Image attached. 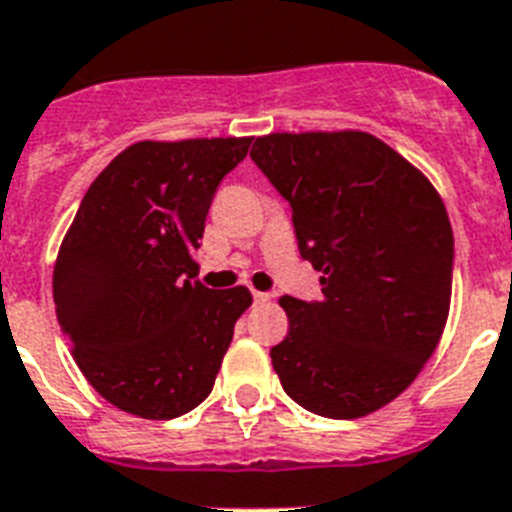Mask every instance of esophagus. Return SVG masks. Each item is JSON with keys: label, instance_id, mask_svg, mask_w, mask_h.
I'll list each match as a JSON object with an SVG mask.
<instances>
[{"label": "esophagus", "instance_id": "1", "mask_svg": "<svg viewBox=\"0 0 512 512\" xmlns=\"http://www.w3.org/2000/svg\"><path fill=\"white\" fill-rule=\"evenodd\" d=\"M270 299V294H265V291H255V302L257 304H265Z\"/></svg>", "mask_w": 512, "mask_h": 512}]
</instances>
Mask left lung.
<instances>
[{
  "mask_svg": "<svg viewBox=\"0 0 512 512\" xmlns=\"http://www.w3.org/2000/svg\"><path fill=\"white\" fill-rule=\"evenodd\" d=\"M252 161L294 210L322 299L281 296L289 333L270 349L283 390L312 414L388 406L435 354L450 312L453 229L435 184L362 130L270 132Z\"/></svg>",
  "mask_w": 512,
  "mask_h": 512,
  "instance_id": "left-lung-1",
  "label": "left lung"
}]
</instances>
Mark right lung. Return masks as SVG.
Masks as SVG:
<instances>
[{"mask_svg": "<svg viewBox=\"0 0 512 512\" xmlns=\"http://www.w3.org/2000/svg\"><path fill=\"white\" fill-rule=\"evenodd\" d=\"M252 137L140 140L96 176L54 263L57 320L101 398L166 422L213 390L247 286L208 289L195 249Z\"/></svg>", "mask_w": 512, "mask_h": 512, "instance_id": "1", "label": "right lung"}]
</instances>
